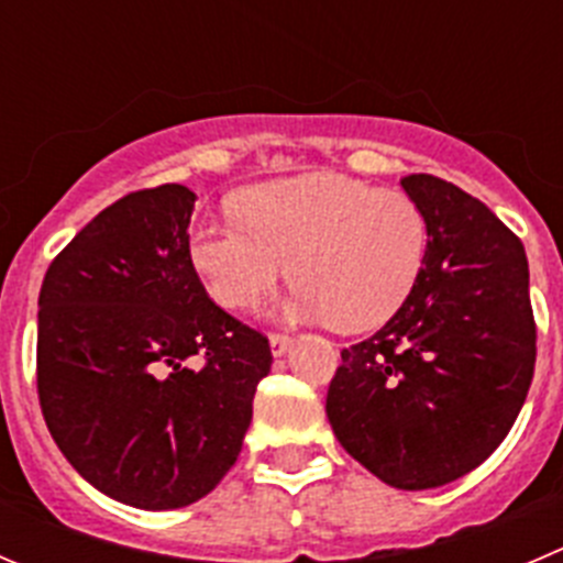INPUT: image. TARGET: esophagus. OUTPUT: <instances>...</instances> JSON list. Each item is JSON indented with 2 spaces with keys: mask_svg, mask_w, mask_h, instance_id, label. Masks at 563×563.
Masks as SVG:
<instances>
[{
  "mask_svg": "<svg viewBox=\"0 0 563 563\" xmlns=\"http://www.w3.org/2000/svg\"><path fill=\"white\" fill-rule=\"evenodd\" d=\"M292 345V336L290 334H271V351L273 356H285Z\"/></svg>",
  "mask_w": 563,
  "mask_h": 563,
  "instance_id": "obj_1",
  "label": "esophagus"
}]
</instances>
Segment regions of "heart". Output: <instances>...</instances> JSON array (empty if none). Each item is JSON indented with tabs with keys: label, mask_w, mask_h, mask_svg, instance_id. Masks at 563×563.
Masks as SVG:
<instances>
[{
	"label": "heart",
	"mask_w": 563,
	"mask_h": 563,
	"mask_svg": "<svg viewBox=\"0 0 563 563\" xmlns=\"http://www.w3.org/2000/svg\"><path fill=\"white\" fill-rule=\"evenodd\" d=\"M234 210L240 223L201 221L187 240L192 271L227 309L260 307L290 262L287 318L365 331L393 318L420 276L426 218L400 190L303 174L249 187Z\"/></svg>",
	"instance_id": "heart-1"
}]
</instances>
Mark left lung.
<instances>
[{
    "instance_id": "8db88e82",
    "label": "left lung",
    "mask_w": 563,
    "mask_h": 563,
    "mask_svg": "<svg viewBox=\"0 0 563 563\" xmlns=\"http://www.w3.org/2000/svg\"><path fill=\"white\" fill-rule=\"evenodd\" d=\"M426 218L404 307L342 351L325 415L340 445L395 489H437L495 453L528 398L537 325L528 256L495 212L428 174L400 179Z\"/></svg>"
}]
</instances>
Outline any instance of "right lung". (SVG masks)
<instances>
[{
  "instance_id": "obj_1",
  "label": "right lung",
  "mask_w": 563,
  "mask_h": 563,
  "mask_svg": "<svg viewBox=\"0 0 563 563\" xmlns=\"http://www.w3.org/2000/svg\"><path fill=\"white\" fill-rule=\"evenodd\" d=\"M196 192L137 190L49 265L37 395L52 439L107 497L190 506L238 462L271 345L210 301L187 256ZM192 355L206 362L189 365Z\"/></svg>"
}]
</instances>
